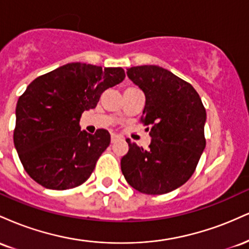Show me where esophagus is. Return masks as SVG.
<instances>
[{
  "mask_svg": "<svg viewBox=\"0 0 249 249\" xmlns=\"http://www.w3.org/2000/svg\"><path fill=\"white\" fill-rule=\"evenodd\" d=\"M119 139H121V137L117 136V134L115 133L111 134V142H116L117 141H119Z\"/></svg>",
  "mask_w": 249,
  "mask_h": 249,
  "instance_id": "1",
  "label": "esophagus"
}]
</instances>
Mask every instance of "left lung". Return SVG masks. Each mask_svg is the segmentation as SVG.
Wrapping results in <instances>:
<instances>
[{"mask_svg":"<svg viewBox=\"0 0 249 249\" xmlns=\"http://www.w3.org/2000/svg\"><path fill=\"white\" fill-rule=\"evenodd\" d=\"M127 77L144 92L142 122L152 138L147 150L127 139L122 172L134 190L171 192L192 177L206 146V110L190 83L158 65L132 67ZM148 131V127H147Z\"/></svg>","mask_w":249,"mask_h":249,"instance_id":"8db88e82","label":"left lung"}]
</instances>
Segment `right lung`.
<instances>
[{
	"label": "right lung",
	"mask_w": 249,
	"mask_h": 249,
	"mask_svg": "<svg viewBox=\"0 0 249 249\" xmlns=\"http://www.w3.org/2000/svg\"><path fill=\"white\" fill-rule=\"evenodd\" d=\"M122 68L69 63L37 77L16 105L14 145L25 172L50 190H69L87 181L110 133L81 131L84 111L101 95L124 81Z\"/></svg>",
	"instance_id": "obj_1"
}]
</instances>
